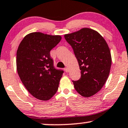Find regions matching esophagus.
<instances>
[{
    "label": "esophagus",
    "instance_id": "34e87169",
    "mask_svg": "<svg viewBox=\"0 0 128 128\" xmlns=\"http://www.w3.org/2000/svg\"><path fill=\"white\" fill-rule=\"evenodd\" d=\"M64 71L67 73V72H68V68H67V67H66V68H64Z\"/></svg>",
    "mask_w": 128,
    "mask_h": 128
}]
</instances>
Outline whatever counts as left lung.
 Instances as JSON below:
<instances>
[{
	"mask_svg": "<svg viewBox=\"0 0 128 128\" xmlns=\"http://www.w3.org/2000/svg\"><path fill=\"white\" fill-rule=\"evenodd\" d=\"M78 60L81 78L73 81L79 94L90 97L105 84L112 66V56L106 41L96 31L84 28L64 35Z\"/></svg>",
	"mask_w": 128,
	"mask_h": 128,
	"instance_id": "1",
	"label": "left lung"
}]
</instances>
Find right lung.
I'll return each mask as SVG.
<instances>
[{"instance_id":"1","label":"right lung","mask_w":128,"mask_h":128,"mask_svg":"<svg viewBox=\"0 0 128 128\" xmlns=\"http://www.w3.org/2000/svg\"><path fill=\"white\" fill-rule=\"evenodd\" d=\"M61 40L40 32L26 35L16 52V70L23 84L34 97L46 101L57 91L64 71L54 66L50 51Z\"/></svg>"}]
</instances>
